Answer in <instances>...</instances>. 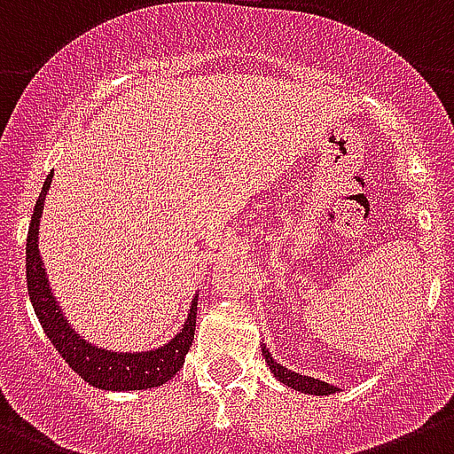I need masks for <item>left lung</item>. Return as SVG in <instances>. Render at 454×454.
<instances>
[{
	"instance_id": "obj_1",
	"label": "left lung",
	"mask_w": 454,
	"mask_h": 454,
	"mask_svg": "<svg viewBox=\"0 0 454 454\" xmlns=\"http://www.w3.org/2000/svg\"><path fill=\"white\" fill-rule=\"evenodd\" d=\"M261 348H262V356H265L267 368L271 370V374H274L283 386L303 392V395H317V396H325V395H334V392H339V387L332 386V383H325L321 381V379H314V377H305V374L294 372V370H287L285 365H280L278 361L271 356V352L267 349L265 343H262Z\"/></svg>"
}]
</instances>
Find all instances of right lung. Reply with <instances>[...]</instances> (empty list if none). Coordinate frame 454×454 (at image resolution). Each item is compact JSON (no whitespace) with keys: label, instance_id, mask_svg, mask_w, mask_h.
I'll list each match as a JSON object with an SVG mask.
<instances>
[{"label":"right lung","instance_id":"add662e5","mask_svg":"<svg viewBox=\"0 0 454 454\" xmlns=\"http://www.w3.org/2000/svg\"><path fill=\"white\" fill-rule=\"evenodd\" d=\"M53 174L46 178L40 198L30 218L28 240H26V283H28L30 303L35 308L37 318L44 327L46 336L59 352L68 368L80 374L89 386L109 392L129 390H151L176 377L184 364L189 348L193 343L196 332L198 294L189 303L187 318L176 336H171L165 345L140 352H114L102 345H93L84 336L77 334L68 318L64 317L53 289H51L49 274L44 270V261L40 256V220L44 214L46 193L51 189Z\"/></svg>","mask_w":454,"mask_h":454}]
</instances>
